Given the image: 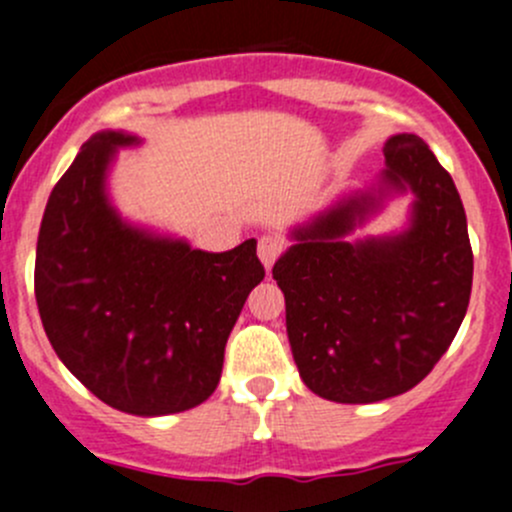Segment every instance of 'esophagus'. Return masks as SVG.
I'll return each instance as SVG.
<instances>
[{"label":"esophagus","instance_id":"1","mask_svg":"<svg viewBox=\"0 0 512 512\" xmlns=\"http://www.w3.org/2000/svg\"><path fill=\"white\" fill-rule=\"evenodd\" d=\"M282 252H285V240H282V237L262 235L260 242H257V255H260L262 265H265L267 270H270V267L275 265L277 257H280Z\"/></svg>","mask_w":512,"mask_h":512}]
</instances>
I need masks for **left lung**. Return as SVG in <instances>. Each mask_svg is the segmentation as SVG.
I'll return each mask as SVG.
<instances>
[{"label": "left lung", "mask_w": 512, "mask_h": 512, "mask_svg": "<svg viewBox=\"0 0 512 512\" xmlns=\"http://www.w3.org/2000/svg\"><path fill=\"white\" fill-rule=\"evenodd\" d=\"M382 182L415 192L413 227L345 242L375 200L360 195L295 232L272 267L302 382L335 403H377L415 388L448 352L473 287L463 202L420 137L395 135Z\"/></svg>", "instance_id": "8db88e82"}]
</instances>
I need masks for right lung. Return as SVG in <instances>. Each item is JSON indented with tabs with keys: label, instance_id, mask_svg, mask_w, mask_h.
Masks as SVG:
<instances>
[{
	"label": "right lung",
	"instance_id": "1",
	"mask_svg": "<svg viewBox=\"0 0 512 512\" xmlns=\"http://www.w3.org/2000/svg\"><path fill=\"white\" fill-rule=\"evenodd\" d=\"M124 132L94 135L44 210L34 297L59 360L109 408L170 415L205 403L242 305L265 277L257 242L192 250L124 225L104 197Z\"/></svg>",
	"mask_w": 512,
	"mask_h": 512
}]
</instances>
